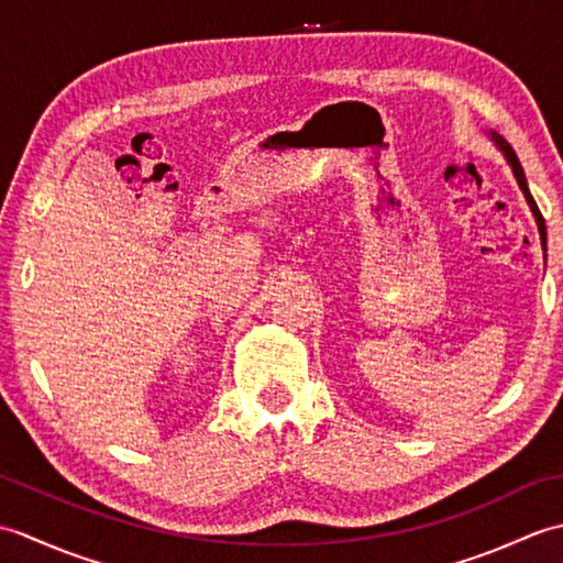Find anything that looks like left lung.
I'll return each instance as SVG.
<instances>
[{
  "label": "left lung",
  "instance_id": "obj_1",
  "mask_svg": "<svg viewBox=\"0 0 563 563\" xmlns=\"http://www.w3.org/2000/svg\"><path fill=\"white\" fill-rule=\"evenodd\" d=\"M496 145L504 150V154H506V159H508V164L512 166V174H516V178H518V184H520V188H522V194H525V198H528V202H530V208H532V212H534V220H537V227H540V234H542V244H547V227H544V218H542V212H540V208H537V202H534V198L530 196V188H528V178H525V172H522V166H520V162H518V154L512 152V147L508 145V142L504 140V137H496Z\"/></svg>",
  "mask_w": 563,
  "mask_h": 563
}]
</instances>
